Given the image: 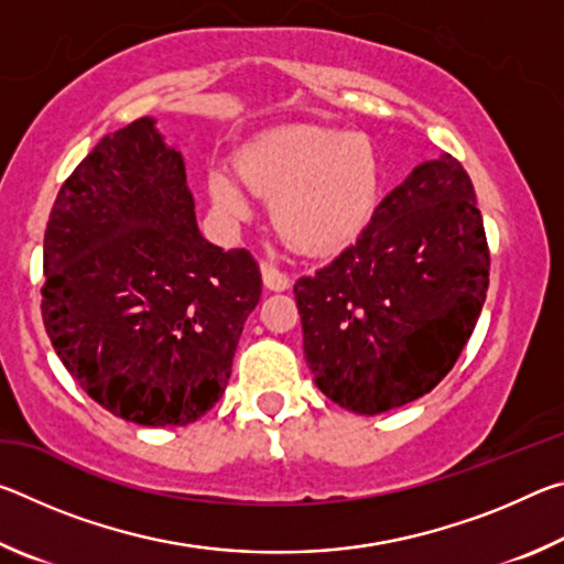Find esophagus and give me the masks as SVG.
Instances as JSON below:
<instances>
[{
    "instance_id": "esophagus-1",
    "label": "esophagus",
    "mask_w": 564,
    "mask_h": 564,
    "mask_svg": "<svg viewBox=\"0 0 564 564\" xmlns=\"http://www.w3.org/2000/svg\"><path fill=\"white\" fill-rule=\"evenodd\" d=\"M261 275H263V285L269 291H285L291 285L289 275L275 269V265H271V263H263L261 265Z\"/></svg>"
}]
</instances>
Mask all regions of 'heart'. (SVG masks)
I'll use <instances>...</instances> for the list:
<instances>
[{"instance_id":"obj_1","label":"heart","mask_w":564,"mask_h":564,"mask_svg":"<svg viewBox=\"0 0 564 564\" xmlns=\"http://www.w3.org/2000/svg\"><path fill=\"white\" fill-rule=\"evenodd\" d=\"M234 169L238 180L224 169L206 178L218 212L246 216V185L269 198L279 234L305 253L338 251L356 241L376 214L383 181L368 137L318 123H285L261 133L238 151Z\"/></svg>"}]
</instances>
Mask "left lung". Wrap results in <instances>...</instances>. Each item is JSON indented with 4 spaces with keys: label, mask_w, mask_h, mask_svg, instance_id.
<instances>
[{
    "label": "left lung",
    "mask_w": 564,
    "mask_h": 564,
    "mask_svg": "<svg viewBox=\"0 0 564 564\" xmlns=\"http://www.w3.org/2000/svg\"><path fill=\"white\" fill-rule=\"evenodd\" d=\"M488 283L467 171L451 154L415 166L356 243L293 285L321 393L358 415L431 393L470 340Z\"/></svg>",
    "instance_id": "left-lung-1"
}]
</instances>
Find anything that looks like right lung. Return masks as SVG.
<instances>
[{"label": "right lung", "instance_id": "1", "mask_svg": "<svg viewBox=\"0 0 564 564\" xmlns=\"http://www.w3.org/2000/svg\"><path fill=\"white\" fill-rule=\"evenodd\" d=\"M181 151L156 119L107 133L64 181L44 231L42 318L72 378L109 413L196 423L224 395L259 263L198 231Z\"/></svg>", "mask_w": 564, "mask_h": 564}]
</instances>
